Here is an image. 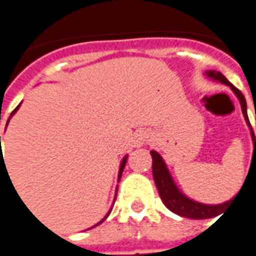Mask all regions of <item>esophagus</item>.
<instances>
[{"instance_id":"obj_1","label":"esophagus","mask_w":256,"mask_h":256,"mask_svg":"<svg viewBox=\"0 0 256 256\" xmlns=\"http://www.w3.org/2000/svg\"><path fill=\"white\" fill-rule=\"evenodd\" d=\"M152 132L149 130H139L134 134V146L140 148V146L146 145L152 139Z\"/></svg>"}]
</instances>
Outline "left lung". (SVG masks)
I'll use <instances>...</instances> for the list:
<instances>
[{"mask_svg": "<svg viewBox=\"0 0 256 256\" xmlns=\"http://www.w3.org/2000/svg\"><path fill=\"white\" fill-rule=\"evenodd\" d=\"M205 75L208 78H210L212 80L216 82H222V84L230 86V89L234 92V94L237 96L240 100V104H241V110L244 114L246 124L251 130V138H252L254 144V154L252 158L256 154V136L252 131V126L250 124V120H248V114H246V102L244 94L236 88L232 86L224 75H222L218 71H206ZM152 158H153V163H152V170H153V180H154V184L158 186V195L164 204L172 213L182 216V218H188V219H210L214 218L220 213L223 212L224 206H227L230 202H232L234 199L237 198V195L232 198L230 200H227L224 204H219V205H205V204H200L196 202L194 199H190L188 196H185L182 192L180 191L178 186L176 185L174 180L172 178V174L168 172L167 166H166L163 158L158 154L156 150H150Z\"/></svg>", "mask_w": 256, "mask_h": 256, "instance_id": "obj_1", "label": "left lung"}]
</instances>
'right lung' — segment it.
Returning <instances> with one entry per match:
<instances>
[{
	"label": "right lung",
	"mask_w": 256,
	"mask_h": 256,
	"mask_svg": "<svg viewBox=\"0 0 256 256\" xmlns=\"http://www.w3.org/2000/svg\"><path fill=\"white\" fill-rule=\"evenodd\" d=\"M19 107H20V104L16 108H15V110H14V111H12V112H10V117H12V116H14V114H15V112H16L18 108H19ZM10 117L8 118V121H6V125H8V122H10ZM126 158H128V156H125V158H122V160H121V164H120V172H118V181H120V178H121V174H122V172H124V167H125V163H126ZM4 166H5V163H4V160H2V163H1V170H2V168H4ZM5 168H6V167H5ZM116 195H117V194H116ZM110 212H111V209H110ZM110 212L107 213V214H106V216H104V219H102V220H100V222H98V224H100V223H102V222H104V220L107 219V216H108V214H110ZM98 224H96V226H98ZM96 226H94V227H96Z\"/></svg>",
	"instance_id": "add662e5"
}]
</instances>
